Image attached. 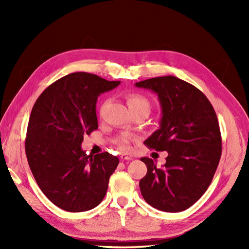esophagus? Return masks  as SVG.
Instances as JSON below:
<instances>
[{
  "label": "esophagus",
  "instance_id": "esophagus-1",
  "mask_svg": "<svg viewBox=\"0 0 249 249\" xmlns=\"http://www.w3.org/2000/svg\"><path fill=\"white\" fill-rule=\"evenodd\" d=\"M133 158L130 157V156H127V155H125V154H123V155H121V160L122 161H125V160H132Z\"/></svg>",
  "mask_w": 249,
  "mask_h": 249
}]
</instances>
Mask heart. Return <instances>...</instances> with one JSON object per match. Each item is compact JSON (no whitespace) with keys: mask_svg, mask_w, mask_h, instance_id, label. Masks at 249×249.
<instances>
[{"mask_svg":"<svg viewBox=\"0 0 249 249\" xmlns=\"http://www.w3.org/2000/svg\"><path fill=\"white\" fill-rule=\"evenodd\" d=\"M127 104L130 109L136 107H145L149 109V103L146 98L141 94H129L127 96ZM116 145L119 146L120 149L123 150H129L130 148V140L127 136H122L116 140Z\"/></svg>","mask_w":249,"mask_h":249,"instance_id":"heart-1","label":"heart"}]
</instances>
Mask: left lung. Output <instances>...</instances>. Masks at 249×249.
Listing matches in <instances>:
<instances>
[{
  "label": "left lung",
  "instance_id": "8db88e82",
  "mask_svg": "<svg viewBox=\"0 0 249 249\" xmlns=\"http://www.w3.org/2000/svg\"><path fill=\"white\" fill-rule=\"evenodd\" d=\"M158 95L160 127L144 142L150 149L167 151L158 169L142 157L146 176L140 181L142 196L153 208L181 212L203 196L212 181L222 154V138L215 111L195 86L174 75L135 83Z\"/></svg>",
  "mask_w": 249,
  "mask_h": 249
}]
</instances>
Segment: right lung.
Masks as SVG:
<instances>
[{
  "instance_id": "1",
  "label": "right lung",
  "mask_w": 249,
  "mask_h": 249,
  "mask_svg": "<svg viewBox=\"0 0 249 249\" xmlns=\"http://www.w3.org/2000/svg\"><path fill=\"white\" fill-rule=\"evenodd\" d=\"M88 72L67 74L46 89L29 116L25 151L37 184L54 205L84 212L104 199L119 158L87 156L84 135L98 129V96L119 86Z\"/></svg>"
}]
</instances>
